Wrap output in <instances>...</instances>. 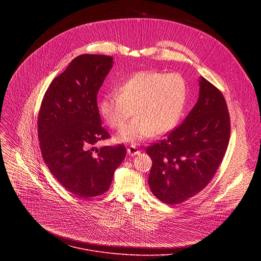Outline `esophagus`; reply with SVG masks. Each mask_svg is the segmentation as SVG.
Here are the masks:
<instances>
[{"mask_svg": "<svg viewBox=\"0 0 261 261\" xmlns=\"http://www.w3.org/2000/svg\"><path fill=\"white\" fill-rule=\"evenodd\" d=\"M127 152L131 156H135V155H138L140 153V151L138 150V148L135 145H129V147L127 148Z\"/></svg>", "mask_w": 261, "mask_h": 261, "instance_id": "34e87169", "label": "esophagus"}]
</instances>
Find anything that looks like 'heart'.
<instances>
[{
  "label": "heart",
  "mask_w": 261,
  "mask_h": 261,
  "mask_svg": "<svg viewBox=\"0 0 261 261\" xmlns=\"http://www.w3.org/2000/svg\"><path fill=\"white\" fill-rule=\"evenodd\" d=\"M187 94V84L178 73L140 71L126 80L118 93L103 95L99 110L109 127L120 129L134 109L137 118L123 125L118 139L138 142L172 130L181 116Z\"/></svg>",
  "instance_id": "1"
}]
</instances>
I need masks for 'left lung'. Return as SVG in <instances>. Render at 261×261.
<instances>
[{
  "label": "left lung",
  "mask_w": 261,
  "mask_h": 261,
  "mask_svg": "<svg viewBox=\"0 0 261 261\" xmlns=\"http://www.w3.org/2000/svg\"><path fill=\"white\" fill-rule=\"evenodd\" d=\"M199 98L185 121L146 147L153 164L148 185L167 204H178L202 191L225 156L230 117L223 94L204 77Z\"/></svg>",
  "instance_id": "left-lung-1"
}]
</instances>
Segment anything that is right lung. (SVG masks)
I'll use <instances>...</instances> for the list:
<instances>
[{
    "instance_id": "1",
    "label": "right lung",
    "mask_w": 261,
    "mask_h": 261,
    "mask_svg": "<svg viewBox=\"0 0 261 261\" xmlns=\"http://www.w3.org/2000/svg\"><path fill=\"white\" fill-rule=\"evenodd\" d=\"M113 57L81 55L49 85L38 115L44 162L65 189L81 199L105 193L126 157L123 144H94L110 137L102 127L97 94L113 67Z\"/></svg>"
}]
</instances>
